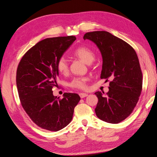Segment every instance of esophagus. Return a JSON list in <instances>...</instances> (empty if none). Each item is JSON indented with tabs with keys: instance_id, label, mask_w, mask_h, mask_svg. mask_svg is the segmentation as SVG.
Segmentation results:
<instances>
[{
	"instance_id": "obj_1",
	"label": "esophagus",
	"mask_w": 157,
	"mask_h": 157,
	"mask_svg": "<svg viewBox=\"0 0 157 157\" xmlns=\"http://www.w3.org/2000/svg\"><path fill=\"white\" fill-rule=\"evenodd\" d=\"M79 96H80V97L81 98H84L85 97L88 96V94H86V93H80L79 94Z\"/></svg>"
}]
</instances>
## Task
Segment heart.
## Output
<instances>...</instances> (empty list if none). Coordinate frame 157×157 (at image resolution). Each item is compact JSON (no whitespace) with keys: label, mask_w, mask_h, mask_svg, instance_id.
<instances>
[{"label":"heart","mask_w":157,"mask_h":157,"mask_svg":"<svg viewBox=\"0 0 157 157\" xmlns=\"http://www.w3.org/2000/svg\"><path fill=\"white\" fill-rule=\"evenodd\" d=\"M73 55L83 60L85 63H91L95 59L94 52L85 46H81L73 52ZM56 67L61 74L65 75L69 71L68 61L64 57H61L56 63ZM88 78L86 77H77L69 82V86L80 90H85L87 88V82Z\"/></svg>","instance_id":"heart-1"}]
</instances>
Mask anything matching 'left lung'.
<instances>
[{
    "label": "left lung",
    "mask_w": 157,
    "mask_h": 157,
    "mask_svg": "<svg viewBox=\"0 0 157 157\" xmlns=\"http://www.w3.org/2000/svg\"><path fill=\"white\" fill-rule=\"evenodd\" d=\"M83 39L94 42L100 50L101 78L111 80L106 96L101 92L95 93L98 98L95 112L99 119L117 124L132 113L142 90L143 77L137 54L127 42L107 31L86 33Z\"/></svg>",
    "instance_id": "1"
}]
</instances>
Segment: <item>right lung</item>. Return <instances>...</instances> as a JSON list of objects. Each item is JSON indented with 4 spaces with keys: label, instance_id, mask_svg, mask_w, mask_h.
Instances as JSON below:
<instances>
[{
    "label": "right lung",
    "instance_id": "obj_1",
    "mask_svg": "<svg viewBox=\"0 0 157 157\" xmlns=\"http://www.w3.org/2000/svg\"><path fill=\"white\" fill-rule=\"evenodd\" d=\"M75 40V36L42 40L26 52L18 65L16 84L21 105L43 129L57 132L67 126L80 99L73 93H64L60 99L52 91L58 85L57 61Z\"/></svg>",
    "mask_w": 157,
    "mask_h": 157
}]
</instances>
